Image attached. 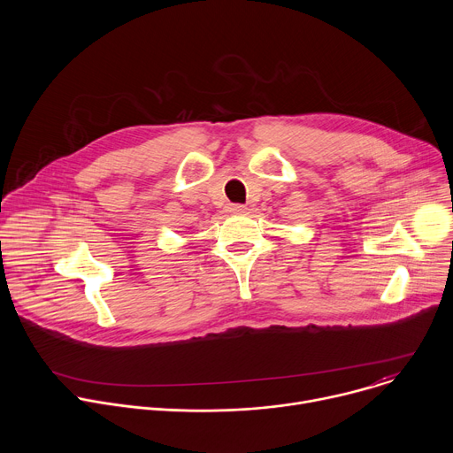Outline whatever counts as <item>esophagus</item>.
Listing matches in <instances>:
<instances>
[{"mask_svg":"<svg viewBox=\"0 0 453 453\" xmlns=\"http://www.w3.org/2000/svg\"><path fill=\"white\" fill-rule=\"evenodd\" d=\"M231 213H234V215H242V213H245L247 211V208L245 206H242V204H229V208H227Z\"/></svg>","mask_w":453,"mask_h":453,"instance_id":"esophagus-1","label":"esophagus"}]
</instances>
